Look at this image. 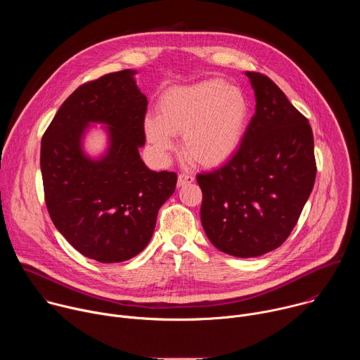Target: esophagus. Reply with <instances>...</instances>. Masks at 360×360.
Segmentation results:
<instances>
[{
    "label": "esophagus",
    "mask_w": 360,
    "mask_h": 360,
    "mask_svg": "<svg viewBox=\"0 0 360 360\" xmlns=\"http://www.w3.org/2000/svg\"><path fill=\"white\" fill-rule=\"evenodd\" d=\"M193 179H195L193 175H189V174H179V176H178V186H184V185L192 184Z\"/></svg>",
    "instance_id": "34e87169"
}]
</instances>
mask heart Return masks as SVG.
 Returning <instances> with one entry per match:
<instances>
[{"label": "heart", "instance_id": "heart-1", "mask_svg": "<svg viewBox=\"0 0 360 360\" xmlns=\"http://www.w3.org/2000/svg\"><path fill=\"white\" fill-rule=\"evenodd\" d=\"M249 101L222 79L174 86L158 102V117L148 115L143 129L158 152L174 148V135H184L188 155L205 167L228 161L239 148L249 121Z\"/></svg>", "mask_w": 360, "mask_h": 360}]
</instances>
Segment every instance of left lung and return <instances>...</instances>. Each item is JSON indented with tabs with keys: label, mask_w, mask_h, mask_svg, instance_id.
Instances as JSON below:
<instances>
[{
	"label": "left lung",
	"mask_w": 360,
	"mask_h": 360,
	"mask_svg": "<svg viewBox=\"0 0 360 360\" xmlns=\"http://www.w3.org/2000/svg\"><path fill=\"white\" fill-rule=\"evenodd\" d=\"M245 74L256 112L232 158L196 181L202 226L212 245L236 258H255L290 235L314 189L316 161L307 118L271 78Z\"/></svg>",
	"instance_id": "obj_1"
}]
</instances>
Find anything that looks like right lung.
Segmentation results:
<instances>
[{"label": "right lung", "mask_w": 360, "mask_h": 360, "mask_svg": "<svg viewBox=\"0 0 360 360\" xmlns=\"http://www.w3.org/2000/svg\"><path fill=\"white\" fill-rule=\"evenodd\" d=\"M134 74L111 72L78 86L41 139L48 214L79 253L102 264L128 261L145 249L176 185L175 172H153L139 157L148 99ZM89 122L109 125L110 149L98 162L80 149Z\"/></svg>", "instance_id": "obj_1"}]
</instances>
